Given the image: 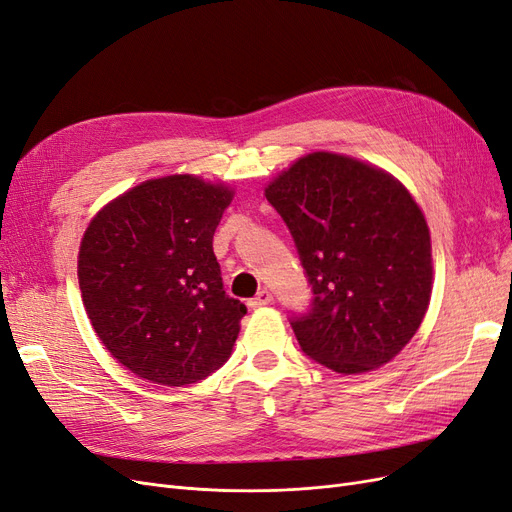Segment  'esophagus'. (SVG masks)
Returning a JSON list of instances; mask_svg holds the SVG:
<instances>
[{
  "instance_id": "34e87169",
  "label": "esophagus",
  "mask_w": 512,
  "mask_h": 512,
  "mask_svg": "<svg viewBox=\"0 0 512 512\" xmlns=\"http://www.w3.org/2000/svg\"><path fill=\"white\" fill-rule=\"evenodd\" d=\"M272 300H274V298H272V293L263 289V291H259V293L255 295L253 300H249V306H251V308H261V306H268V304H272Z\"/></svg>"
}]
</instances>
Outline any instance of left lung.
<instances>
[{"label":"left lung","instance_id":"8db88e82","mask_svg":"<svg viewBox=\"0 0 512 512\" xmlns=\"http://www.w3.org/2000/svg\"><path fill=\"white\" fill-rule=\"evenodd\" d=\"M266 197L312 287L308 308L289 317L300 349L340 374L387 364L415 336L432 293L430 229L412 195L357 159L312 153Z\"/></svg>","mask_w":512,"mask_h":512}]
</instances>
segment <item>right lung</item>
I'll list each match as a JSON object with an SVG mask.
<instances>
[{
	"mask_svg": "<svg viewBox=\"0 0 512 512\" xmlns=\"http://www.w3.org/2000/svg\"><path fill=\"white\" fill-rule=\"evenodd\" d=\"M232 195L189 174L155 178L87 227L82 302L112 357L146 381L197 383L234 351L246 306L225 293L212 251Z\"/></svg>",
	"mask_w": 512,
	"mask_h": 512,
	"instance_id": "add662e5",
	"label": "right lung"
}]
</instances>
